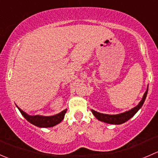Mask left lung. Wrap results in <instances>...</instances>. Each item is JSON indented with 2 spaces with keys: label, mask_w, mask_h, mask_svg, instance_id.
Segmentation results:
<instances>
[{
  "label": "left lung",
  "mask_w": 158,
  "mask_h": 158,
  "mask_svg": "<svg viewBox=\"0 0 158 158\" xmlns=\"http://www.w3.org/2000/svg\"><path fill=\"white\" fill-rule=\"evenodd\" d=\"M148 91V87L147 90H146V92H144L142 99L140 102L139 104L137 106H135V108H133L132 109L129 110V111H125V112L121 113V114H102V113H99L98 112V111H94V110H92V114L95 115V117L98 120L103 122H106V123L112 124V125H121V124L122 123H125V122L128 121L131 118L133 117V116L136 114L137 111L142 107L143 104H144V101H145L146 97H147Z\"/></svg>",
  "instance_id": "8db88e82"
}]
</instances>
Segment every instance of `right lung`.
Returning a JSON list of instances; mask_svg holds the SVG:
<instances>
[{
  "mask_svg": "<svg viewBox=\"0 0 158 158\" xmlns=\"http://www.w3.org/2000/svg\"><path fill=\"white\" fill-rule=\"evenodd\" d=\"M17 109L20 111L22 115L30 122L33 124L35 126H37L39 128H50L53 127L61 122L64 118L65 114H66L67 109L63 110L59 114H55L52 116H42V115H29L27 114L25 111L20 109L18 106H17Z\"/></svg>",
  "mask_w": 158,
  "mask_h": 158,
  "instance_id": "obj_1",
  "label": "right lung"
}]
</instances>
